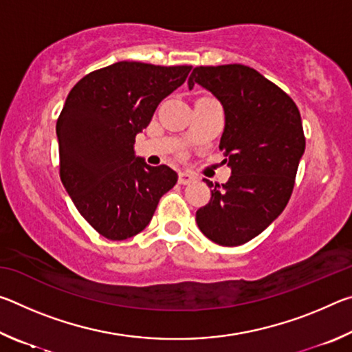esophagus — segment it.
<instances>
[{
	"label": "esophagus",
	"instance_id": "esophagus-1",
	"mask_svg": "<svg viewBox=\"0 0 352 352\" xmlns=\"http://www.w3.org/2000/svg\"><path fill=\"white\" fill-rule=\"evenodd\" d=\"M195 182V175L189 174V172H180V175H178V183L180 184H190Z\"/></svg>",
	"mask_w": 352,
	"mask_h": 352
}]
</instances>
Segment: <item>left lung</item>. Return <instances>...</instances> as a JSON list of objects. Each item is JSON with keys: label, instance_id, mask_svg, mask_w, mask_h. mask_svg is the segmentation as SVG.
<instances>
[{"label": "left lung", "instance_id": "obj_1", "mask_svg": "<svg viewBox=\"0 0 352 352\" xmlns=\"http://www.w3.org/2000/svg\"><path fill=\"white\" fill-rule=\"evenodd\" d=\"M195 83L223 105L219 148L231 168L223 184L205 178L211 200L195 220L208 239L237 247L261 234L289 204L306 147L300 110L289 94L245 65L197 67L188 80L189 88Z\"/></svg>", "mask_w": 352, "mask_h": 352}]
</instances>
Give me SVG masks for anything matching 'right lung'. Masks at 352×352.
<instances>
[{"label":"right lung","instance_id":"obj_1","mask_svg":"<svg viewBox=\"0 0 352 352\" xmlns=\"http://www.w3.org/2000/svg\"><path fill=\"white\" fill-rule=\"evenodd\" d=\"M190 68L118 62L82 77L65 100L56 126L62 183L82 217L107 239L138 234L175 186L174 169L148 166L133 146Z\"/></svg>","mask_w":352,"mask_h":352}]
</instances>
